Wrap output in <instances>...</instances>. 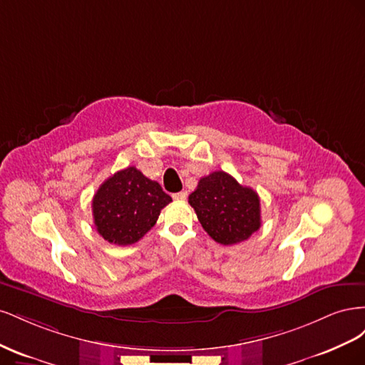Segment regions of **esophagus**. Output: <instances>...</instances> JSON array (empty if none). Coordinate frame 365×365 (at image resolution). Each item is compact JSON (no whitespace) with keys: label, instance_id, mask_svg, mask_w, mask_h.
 Returning <instances> with one entry per match:
<instances>
[{"label":"esophagus","instance_id":"34e87169","mask_svg":"<svg viewBox=\"0 0 365 365\" xmlns=\"http://www.w3.org/2000/svg\"><path fill=\"white\" fill-rule=\"evenodd\" d=\"M172 197L175 201H184L187 197V192H178V193H173Z\"/></svg>","mask_w":365,"mask_h":365}]
</instances>
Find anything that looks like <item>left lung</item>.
Wrapping results in <instances>:
<instances>
[{
  "label": "left lung",
  "mask_w": 365,
  "mask_h": 365,
  "mask_svg": "<svg viewBox=\"0 0 365 365\" xmlns=\"http://www.w3.org/2000/svg\"><path fill=\"white\" fill-rule=\"evenodd\" d=\"M189 204L208 236L222 245L250 239L262 224L259 195L222 170L201 178Z\"/></svg>",
  "instance_id": "1"
}]
</instances>
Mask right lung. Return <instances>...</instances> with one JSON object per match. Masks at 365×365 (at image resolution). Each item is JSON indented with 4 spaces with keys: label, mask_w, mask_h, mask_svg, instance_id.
<instances>
[{
    "label": "right lung",
    "mask_w": 365,
    "mask_h": 365,
    "mask_svg": "<svg viewBox=\"0 0 365 365\" xmlns=\"http://www.w3.org/2000/svg\"><path fill=\"white\" fill-rule=\"evenodd\" d=\"M172 202L157 181L134 165L108 178L93 197L94 225L114 245H132L155 225L161 210Z\"/></svg>",
    "instance_id": "right-lung-1"
}]
</instances>
